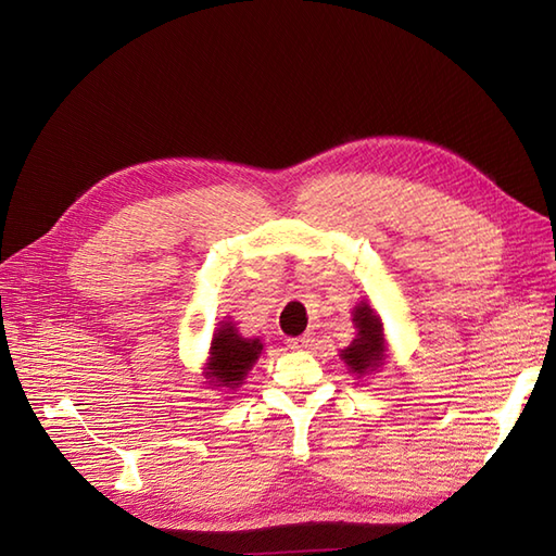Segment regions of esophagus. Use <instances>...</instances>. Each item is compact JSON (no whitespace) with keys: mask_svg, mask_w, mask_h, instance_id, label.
Returning a JSON list of instances; mask_svg holds the SVG:
<instances>
[{"mask_svg":"<svg viewBox=\"0 0 556 556\" xmlns=\"http://www.w3.org/2000/svg\"><path fill=\"white\" fill-rule=\"evenodd\" d=\"M313 341H315L313 333H301V336H294V339H290L288 345L292 350H308L313 345Z\"/></svg>","mask_w":556,"mask_h":556,"instance_id":"34e87169","label":"esophagus"}]
</instances>
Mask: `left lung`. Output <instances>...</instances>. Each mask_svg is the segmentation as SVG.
<instances>
[{
	"instance_id": "8db88e82",
	"label": "left lung",
	"mask_w": 556,
	"mask_h": 556,
	"mask_svg": "<svg viewBox=\"0 0 556 556\" xmlns=\"http://www.w3.org/2000/svg\"><path fill=\"white\" fill-rule=\"evenodd\" d=\"M355 325L359 329L357 339L343 350V359L352 368V374H366L376 371L382 362V325L380 317L371 311V306H357L355 308Z\"/></svg>"
}]
</instances>
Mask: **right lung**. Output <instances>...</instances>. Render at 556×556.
I'll use <instances>...</instances> for the list:
<instances>
[{"label":"right lung","mask_w":556,"mask_h":556,"mask_svg":"<svg viewBox=\"0 0 556 556\" xmlns=\"http://www.w3.org/2000/svg\"><path fill=\"white\" fill-rule=\"evenodd\" d=\"M260 339H243L231 323H223L213 336L206 376L223 387H239L262 352Z\"/></svg>","instance_id":"obj_1"}]
</instances>
